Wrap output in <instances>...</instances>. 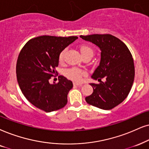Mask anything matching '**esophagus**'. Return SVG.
I'll return each instance as SVG.
<instances>
[{"label": "esophagus", "mask_w": 149, "mask_h": 149, "mask_svg": "<svg viewBox=\"0 0 149 149\" xmlns=\"http://www.w3.org/2000/svg\"><path fill=\"white\" fill-rule=\"evenodd\" d=\"M73 84H74V85H76V86H81L82 84V83H81V82H73Z\"/></svg>", "instance_id": "obj_1"}]
</instances>
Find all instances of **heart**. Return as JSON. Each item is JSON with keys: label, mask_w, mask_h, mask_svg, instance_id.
I'll list each match as a JSON object with an SVG mask.
<instances>
[{"label": "heart", "mask_w": 149, "mask_h": 149, "mask_svg": "<svg viewBox=\"0 0 149 149\" xmlns=\"http://www.w3.org/2000/svg\"><path fill=\"white\" fill-rule=\"evenodd\" d=\"M80 51L82 56L83 58H91L93 56V50L91 47L88 46L87 45H82L80 46ZM66 50L63 49L59 54V61L60 62H63L65 58V54ZM84 74L83 71H81L80 69L77 68H71L68 70L66 71V76L68 77L69 78L75 81H79L81 80L82 75Z\"/></svg>", "instance_id": "obj_1"}]
</instances>
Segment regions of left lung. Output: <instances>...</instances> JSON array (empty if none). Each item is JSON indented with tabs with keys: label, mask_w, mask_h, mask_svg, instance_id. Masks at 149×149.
<instances>
[{
	"label": "left lung",
	"mask_w": 149,
	"mask_h": 149,
	"mask_svg": "<svg viewBox=\"0 0 149 149\" xmlns=\"http://www.w3.org/2000/svg\"><path fill=\"white\" fill-rule=\"evenodd\" d=\"M80 38L96 45L101 50L100 63L91 76L100 84H90L93 92L85 100L104 110L113 109L128 96L134 81L135 67L131 53L122 40L111 34ZM103 77L106 79L104 83L101 81Z\"/></svg>",
	"instance_id": "8db88e82"
}]
</instances>
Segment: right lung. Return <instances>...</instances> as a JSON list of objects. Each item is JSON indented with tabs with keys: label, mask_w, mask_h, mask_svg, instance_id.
<instances>
[{
	"label": "right lung",
	"mask_w": 149,
	"mask_h": 149,
	"mask_svg": "<svg viewBox=\"0 0 149 149\" xmlns=\"http://www.w3.org/2000/svg\"><path fill=\"white\" fill-rule=\"evenodd\" d=\"M77 38L41 36L29 40L20 51L16 63L18 85L26 99L40 110L52 112L67 104L72 82L63 76L56 84L49 80L57 73L60 53Z\"/></svg>",
	"instance_id": "1"
}]
</instances>
